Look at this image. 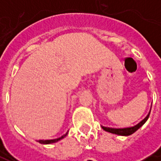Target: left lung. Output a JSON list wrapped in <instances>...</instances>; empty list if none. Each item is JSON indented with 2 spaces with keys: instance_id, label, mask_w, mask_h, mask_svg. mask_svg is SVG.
I'll return each mask as SVG.
<instances>
[{
  "instance_id": "8db88e82",
  "label": "left lung",
  "mask_w": 161,
  "mask_h": 161,
  "mask_svg": "<svg viewBox=\"0 0 161 161\" xmlns=\"http://www.w3.org/2000/svg\"><path fill=\"white\" fill-rule=\"evenodd\" d=\"M151 107H152V105H151ZM151 111V110H150ZM149 115H150V112H149V114L147 116H146L145 118L143 119L142 121H140L138 124L135 125V126H132V127H128V128H108V127H102L103 130L107 132H109V133H112V134H115V135H123V136H128V135H130L132 134H134L136 130H138L139 128L142 127V125L145 123L147 120L148 119Z\"/></svg>"
}]
</instances>
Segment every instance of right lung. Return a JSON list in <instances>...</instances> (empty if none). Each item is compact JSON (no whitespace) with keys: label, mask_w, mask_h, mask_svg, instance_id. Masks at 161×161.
I'll return each mask as SVG.
<instances>
[{"label":"right lung","mask_w":161,"mask_h":161,"mask_svg":"<svg viewBox=\"0 0 161 161\" xmlns=\"http://www.w3.org/2000/svg\"><path fill=\"white\" fill-rule=\"evenodd\" d=\"M66 135V134L65 135H62L61 137H59V138H57V139H53V140H39L38 142H40V143H41V144H50V143H54V142H58L59 140H61V139H63L64 136Z\"/></svg>","instance_id":"1"}]
</instances>
